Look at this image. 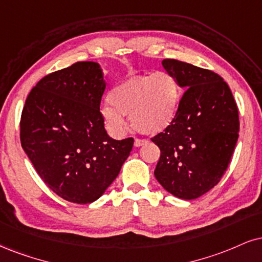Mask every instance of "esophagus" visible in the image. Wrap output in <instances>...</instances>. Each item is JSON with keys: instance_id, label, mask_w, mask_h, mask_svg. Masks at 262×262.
Segmentation results:
<instances>
[{"instance_id": "34e87169", "label": "esophagus", "mask_w": 262, "mask_h": 262, "mask_svg": "<svg viewBox=\"0 0 262 262\" xmlns=\"http://www.w3.org/2000/svg\"><path fill=\"white\" fill-rule=\"evenodd\" d=\"M147 143V140H144V139H135L134 140V146L135 147H139V146H143Z\"/></svg>"}]
</instances>
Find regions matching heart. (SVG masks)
<instances>
[{"label":"heart","instance_id":"1","mask_svg":"<svg viewBox=\"0 0 262 262\" xmlns=\"http://www.w3.org/2000/svg\"><path fill=\"white\" fill-rule=\"evenodd\" d=\"M179 85L168 72L134 75L112 88L108 101L100 108V117L112 137L122 138L127 132L125 116L145 134L161 133L177 115Z\"/></svg>","mask_w":262,"mask_h":262}]
</instances>
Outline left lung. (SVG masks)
Returning <instances> with one entry per match:
<instances>
[{"label":"left lung","mask_w":262,"mask_h":262,"mask_svg":"<svg viewBox=\"0 0 262 262\" xmlns=\"http://www.w3.org/2000/svg\"><path fill=\"white\" fill-rule=\"evenodd\" d=\"M162 66L185 93L172 124L152 138L161 150L154 174L168 193L193 200L228 167L239 137L238 107L219 74L177 59Z\"/></svg>","instance_id":"1"}]
</instances>
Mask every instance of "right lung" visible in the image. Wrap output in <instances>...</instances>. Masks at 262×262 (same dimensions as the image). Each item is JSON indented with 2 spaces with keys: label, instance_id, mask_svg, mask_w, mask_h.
I'll return each instance as SVG.
<instances>
[{
  "label": "right lung",
  "instance_id": "right-lung-1",
  "mask_svg": "<svg viewBox=\"0 0 262 262\" xmlns=\"http://www.w3.org/2000/svg\"><path fill=\"white\" fill-rule=\"evenodd\" d=\"M106 81L96 62L43 77L25 100L20 143L46 185L64 200L90 204L117 178L132 138L108 137L100 117Z\"/></svg>",
  "mask_w": 262,
  "mask_h": 262
}]
</instances>
